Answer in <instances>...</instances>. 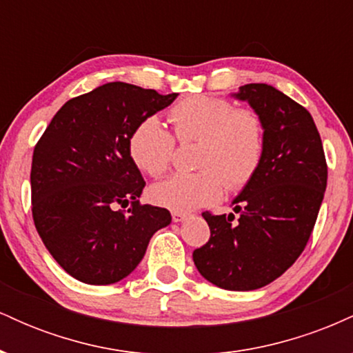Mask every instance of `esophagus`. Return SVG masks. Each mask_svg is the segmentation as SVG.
Instances as JSON below:
<instances>
[{"mask_svg": "<svg viewBox=\"0 0 353 353\" xmlns=\"http://www.w3.org/2000/svg\"><path fill=\"white\" fill-rule=\"evenodd\" d=\"M188 217H189L188 212H177V210H174V212H172V221L174 222H182V221H185Z\"/></svg>", "mask_w": 353, "mask_h": 353, "instance_id": "34e87169", "label": "esophagus"}]
</instances>
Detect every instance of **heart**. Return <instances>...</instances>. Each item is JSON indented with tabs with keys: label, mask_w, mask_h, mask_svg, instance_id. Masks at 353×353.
Returning <instances> with one entry per match:
<instances>
[{
	"label": "heart",
	"mask_w": 353,
	"mask_h": 353,
	"mask_svg": "<svg viewBox=\"0 0 353 353\" xmlns=\"http://www.w3.org/2000/svg\"><path fill=\"white\" fill-rule=\"evenodd\" d=\"M174 136L156 117L136 125L129 156L144 174L159 177L171 168L176 141L199 143L194 164L201 171L176 174L149 189L154 204L177 212L209 205L229 192L244 189L259 171L265 149V128L252 108H236L216 96L185 98L169 111ZM176 139L174 140L173 137Z\"/></svg>",
	"instance_id": "b5f03b06"
}]
</instances>
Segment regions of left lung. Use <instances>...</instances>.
<instances>
[{
  "mask_svg": "<svg viewBox=\"0 0 353 353\" xmlns=\"http://www.w3.org/2000/svg\"><path fill=\"white\" fill-rule=\"evenodd\" d=\"M234 96L264 121V157L234 199L236 214L202 212L210 237L192 259L214 285L255 290L281 277L305 249L327 188V161L310 112L289 96L262 83Z\"/></svg>",
  "mask_w": 353,
  "mask_h": 353,
  "instance_id": "8db88e82",
  "label": "left lung"
}]
</instances>
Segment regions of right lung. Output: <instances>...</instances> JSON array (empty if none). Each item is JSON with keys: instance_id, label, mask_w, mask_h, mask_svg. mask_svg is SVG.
I'll return each mask as SVG.
<instances>
[{"instance_id": "obj_1", "label": "right lung", "mask_w": 353, "mask_h": 353, "mask_svg": "<svg viewBox=\"0 0 353 353\" xmlns=\"http://www.w3.org/2000/svg\"><path fill=\"white\" fill-rule=\"evenodd\" d=\"M176 98L119 81L103 84L68 101L36 143L33 221L71 277L119 282L143 261L154 232L171 224L168 209L139 202L145 182L128 143L137 124Z\"/></svg>"}]
</instances>
